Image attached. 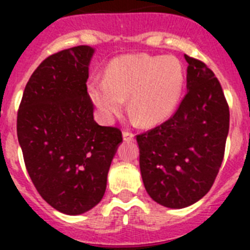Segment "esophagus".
Instances as JSON below:
<instances>
[{"label":"esophagus","instance_id":"1","mask_svg":"<svg viewBox=\"0 0 250 250\" xmlns=\"http://www.w3.org/2000/svg\"><path fill=\"white\" fill-rule=\"evenodd\" d=\"M125 140L128 141V139H129V141H131V139H132V133H125Z\"/></svg>","mask_w":250,"mask_h":250}]
</instances>
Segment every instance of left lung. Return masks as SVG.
<instances>
[{
	"mask_svg": "<svg viewBox=\"0 0 250 250\" xmlns=\"http://www.w3.org/2000/svg\"><path fill=\"white\" fill-rule=\"evenodd\" d=\"M94 49L80 45L48 57L25 85L17 133L28 175L49 205L67 215L93 209L106 190L122 132L93 119L86 92Z\"/></svg>",
	"mask_w": 250,
	"mask_h": 250,
	"instance_id": "left-lung-1",
	"label": "left lung"
}]
</instances>
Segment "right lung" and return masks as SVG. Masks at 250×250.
Here are the masks:
<instances>
[{
    "label": "right lung",
    "mask_w": 250,
    "mask_h": 250,
    "mask_svg": "<svg viewBox=\"0 0 250 250\" xmlns=\"http://www.w3.org/2000/svg\"><path fill=\"white\" fill-rule=\"evenodd\" d=\"M187 94L165 123L136 137L143 183L170 209L201 200L225 156L229 110L222 86L205 63L186 56Z\"/></svg>",
    "instance_id": "add662e5"
}]
</instances>
